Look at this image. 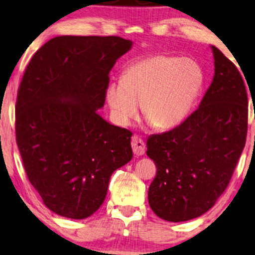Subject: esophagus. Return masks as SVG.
Segmentation results:
<instances>
[{"label": "esophagus", "mask_w": 255, "mask_h": 255, "mask_svg": "<svg viewBox=\"0 0 255 255\" xmlns=\"http://www.w3.org/2000/svg\"><path fill=\"white\" fill-rule=\"evenodd\" d=\"M131 145H132V149H133L134 154L135 155H142L145 153V142L141 140L140 138L137 137V135H133L132 137V141H131Z\"/></svg>", "instance_id": "1"}]
</instances>
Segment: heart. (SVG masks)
<instances>
[{
    "instance_id": "1",
    "label": "heart",
    "mask_w": 255,
    "mask_h": 255,
    "mask_svg": "<svg viewBox=\"0 0 255 255\" xmlns=\"http://www.w3.org/2000/svg\"><path fill=\"white\" fill-rule=\"evenodd\" d=\"M204 83V72L196 60L158 54L135 60L121 80L110 81L106 100L114 120L128 127L142 115L159 130L180 125L193 110Z\"/></svg>"
}]
</instances>
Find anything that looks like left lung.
Returning <instances> with one entry per match:
<instances>
[{"instance_id": "left-lung-1", "label": "left lung", "mask_w": 255, "mask_h": 255, "mask_svg": "<svg viewBox=\"0 0 255 255\" xmlns=\"http://www.w3.org/2000/svg\"><path fill=\"white\" fill-rule=\"evenodd\" d=\"M215 74L198 109L180 127L149 135L156 175L148 204L163 221L186 222L214 207L231 180L247 134L249 100L235 64L216 46Z\"/></svg>"}]
</instances>
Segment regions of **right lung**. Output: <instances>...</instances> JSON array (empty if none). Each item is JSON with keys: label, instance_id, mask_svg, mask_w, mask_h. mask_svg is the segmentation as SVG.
<instances>
[{"label": "right lung", "instance_id": "1", "mask_svg": "<svg viewBox=\"0 0 255 255\" xmlns=\"http://www.w3.org/2000/svg\"><path fill=\"white\" fill-rule=\"evenodd\" d=\"M132 41L59 36L31 59L16 103V140L30 182L44 204L85 219L106 200L115 170L131 161L132 133L97 110L109 73Z\"/></svg>", "mask_w": 255, "mask_h": 255}]
</instances>
